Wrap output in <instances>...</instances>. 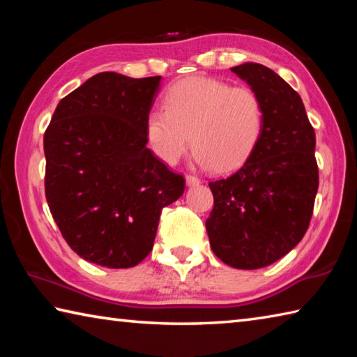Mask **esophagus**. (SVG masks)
Masks as SVG:
<instances>
[{
  "mask_svg": "<svg viewBox=\"0 0 357 357\" xmlns=\"http://www.w3.org/2000/svg\"><path fill=\"white\" fill-rule=\"evenodd\" d=\"M185 183H187V185H198L202 183V179L198 178V176H195V174H187L185 176Z\"/></svg>",
  "mask_w": 357,
  "mask_h": 357,
  "instance_id": "esophagus-1",
  "label": "esophagus"
}]
</instances>
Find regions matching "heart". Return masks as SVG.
<instances>
[{
    "instance_id": "heart-1",
    "label": "heart",
    "mask_w": 357,
    "mask_h": 357,
    "mask_svg": "<svg viewBox=\"0 0 357 357\" xmlns=\"http://www.w3.org/2000/svg\"><path fill=\"white\" fill-rule=\"evenodd\" d=\"M164 105L148 112L144 135L154 155L168 165L176 164L192 144L200 167L236 170L263 134V102L249 86L190 77L172 84Z\"/></svg>"
}]
</instances>
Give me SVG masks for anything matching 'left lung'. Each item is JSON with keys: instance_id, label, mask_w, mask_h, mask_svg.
<instances>
[{"instance_id": "left-lung-1", "label": "left lung", "mask_w": 357, "mask_h": 357, "mask_svg": "<svg viewBox=\"0 0 357 357\" xmlns=\"http://www.w3.org/2000/svg\"><path fill=\"white\" fill-rule=\"evenodd\" d=\"M264 107L257 148L236 173L211 181L214 208L206 220L217 258L236 269H259L299 244L315 206L319 176L315 130L301 96L263 64L231 68Z\"/></svg>"}]
</instances>
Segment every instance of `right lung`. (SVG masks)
I'll use <instances>...</instances> for the list:
<instances>
[{"mask_svg": "<svg viewBox=\"0 0 357 357\" xmlns=\"http://www.w3.org/2000/svg\"><path fill=\"white\" fill-rule=\"evenodd\" d=\"M160 75L100 72L66 96L44 134L45 198L77 255L134 268L153 250L162 209L185 179L146 148L144 121Z\"/></svg>", "mask_w": 357, "mask_h": 357, "instance_id": "right-lung-1", "label": "right lung"}]
</instances>
